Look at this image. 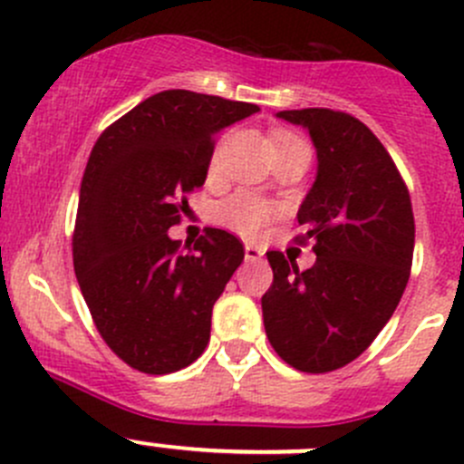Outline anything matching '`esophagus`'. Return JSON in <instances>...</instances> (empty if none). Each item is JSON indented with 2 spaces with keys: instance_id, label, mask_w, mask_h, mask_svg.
I'll return each mask as SVG.
<instances>
[{
  "instance_id": "34e87169",
  "label": "esophagus",
  "mask_w": 464,
  "mask_h": 464,
  "mask_svg": "<svg viewBox=\"0 0 464 464\" xmlns=\"http://www.w3.org/2000/svg\"><path fill=\"white\" fill-rule=\"evenodd\" d=\"M262 256H265V251H262L260 246H254V245H246V246H245V258H246V260L256 262V260H260Z\"/></svg>"
}]
</instances>
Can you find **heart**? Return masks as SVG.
Returning a JSON list of instances; mask_svg holds the SVG:
<instances>
[{
  "mask_svg": "<svg viewBox=\"0 0 464 464\" xmlns=\"http://www.w3.org/2000/svg\"><path fill=\"white\" fill-rule=\"evenodd\" d=\"M303 141L301 137H296L294 132H276L274 134V145L276 150L285 148L289 143ZM219 159V150L213 152V166ZM280 215V206L269 199L260 198V195L249 193V190H237V193L228 195L227 199L218 202L213 206V219L219 227L228 228V231L237 233L242 237H249L256 240L262 233L266 231L271 222Z\"/></svg>",
  "mask_w": 464,
  "mask_h": 464,
  "instance_id": "obj_1",
  "label": "heart"
}]
</instances>
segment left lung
<instances>
[{
    "instance_id": "obj_1",
    "label": "left lung",
    "mask_w": 464,
    "mask_h": 464,
    "mask_svg": "<svg viewBox=\"0 0 464 464\" xmlns=\"http://www.w3.org/2000/svg\"><path fill=\"white\" fill-rule=\"evenodd\" d=\"M310 130L319 172L298 208V245L316 262L266 251L274 283L262 296L271 348L301 372L354 362L395 312L413 265L411 195L382 141L353 114L325 107L278 111Z\"/></svg>"
}]
</instances>
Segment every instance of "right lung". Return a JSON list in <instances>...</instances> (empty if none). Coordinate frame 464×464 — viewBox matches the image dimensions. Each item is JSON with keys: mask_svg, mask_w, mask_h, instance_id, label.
Here are the masks:
<instances>
[{"mask_svg": "<svg viewBox=\"0 0 464 464\" xmlns=\"http://www.w3.org/2000/svg\"><path fill=\"white\" fill-rule=\"evenodd\" d=\"M254 102L168 89L98 137L82 175L72 251L93 325L111 353L145 375L190 366L245 246L204 228L188 252L168 228L208 172L215 134L256 114ZM185 248V246H184Z\"/></svg>", "mask_w": 464, "mask_h": 464, "instance_id": "1", "label": "right lung"}]
</instances>
